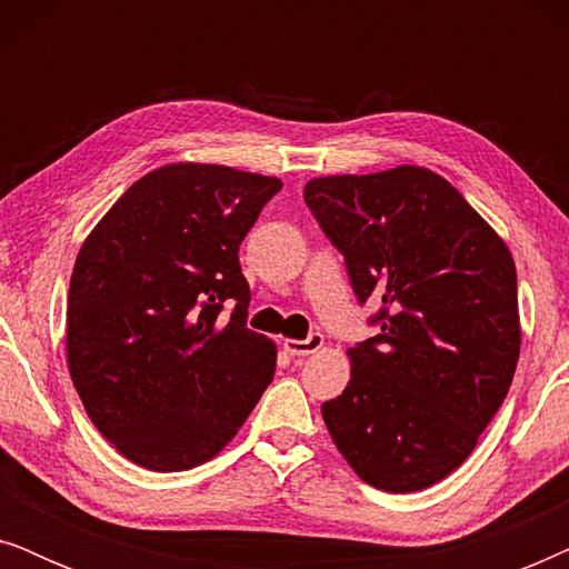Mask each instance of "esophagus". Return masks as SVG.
Returning a JSON list of instances; mask_svg holds the SVG:
<instances>
[{
    "instance_id": "esophagus-1",
    "label": "esophagus",
    "mask_w": 569,
    "mask_h": 569,
    "mask_svg": "<svg viewBox=\"0 0 569 569\" xmlns=\"http://www.w3.org/2000/svg\"><path fill=\"white\" fill-rule=\"evenodd\" d=\"M323 347V333L313 331L308 339H284V349L292 357H308Z\"/></svg>"
}]
</instances>
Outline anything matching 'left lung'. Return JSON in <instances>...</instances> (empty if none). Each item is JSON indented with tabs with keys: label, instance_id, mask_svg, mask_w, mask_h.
<instances>
[{
	"label": "left lung",
	"instance_id": "8db88e82",
	"mask_svg": "<svg viewBox=\"0 0 569 569\" xmlns=\"http://www.w3.org/2000/svg\"><path fill=\"white\" fill-rule=\"evenodd\" d=\"M302 197L360 306L380 302V333L349 349L352 378L321 407L331 440L370 487L438 485L477 448L516 376L508 246L427 168L313 178Z\"/></svg>",
	"mask_w": 569,
	"mask_h": 569
}]
</instances>
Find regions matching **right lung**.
<instances>
[{
  "instance_id": "obj_1",
  "label": "right lung",
  "mask_w": 569,
  "mask_h": 569,
  "mask_svg": "<svg viewBox=\"0 0 569 569\" xmlns=\"http://www.w3.org/2000/svg\"><path fill=\"white\" fill-rule=\"evenodd\" d=\"M279 189V178L224 166L158 168L77 253L69 376L98 432L142 469L214 458L274 378L277 347L246 326L238 248Z\"/></svg>"
}]
</instances>
